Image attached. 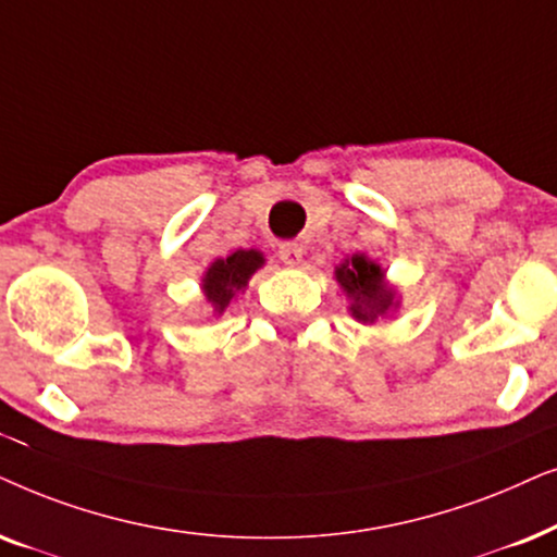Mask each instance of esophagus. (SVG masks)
<instances>
[{
	"mask_svg": "<svg viewBox=\"0 0 557 557\" xmlns=\"http://www.w3.org/2000/svg\"><path fill=\"white\" fill-rule=\"evenodd\" d=\"M280 259H283L285 264H290V267H295V264H300V259H302V247L298 242H283L280 244Z\"/></svg>",
	"mask_w": 557,
	"mask_h": 557,
	"instance_id": "34e87169",
	"label": "esophagus"
}]
</instances>
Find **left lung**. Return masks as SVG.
Listing matches in <instances>:
<instances>
[{"label": "left lung", "instance_id": "1", "mask_svg": "<svg viewBox=\"0 0 557 557\" xmlns=\"http://www.w3.org/2000/svg\"><path fill=\"white\" fill-rule=\"evenodd\" d=\"M336 280L348 298L354 300L351 313L364 323H374L387 313L395 295L384 285V272L380 264L369 262L364 255H354L336 270Z\"/></svg>", "mask_w": 557, "mask_h": 557}]
</instances>
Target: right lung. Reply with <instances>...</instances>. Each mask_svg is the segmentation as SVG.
Wrapping results in <instances>:
<instances>
[{
    "label": "right lung",
    "mask_w": 557,
    "mask_h": 557,
    "mask_svg": "<svg viewBox=\"0 0 557 557\" xmlns=\"http://www.w3.org/2000/svg\"><path fill=\"white\" fill-rule=\"evenodd\" d=\"M262 262L264 259L259 251L239 249L226 259H216V262L209 267V272H206L203 277V290L216 313H224L228 300H232L242 287H247V280L262 267Z\"/></svg>",
    "instance_id": "obj_1"
}]
</instances>
